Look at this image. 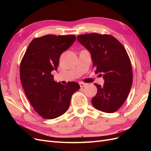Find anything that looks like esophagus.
Returning <instances> with one entry per match:
<instances>
[{
    "mask_svg": "<svg viewBox=\"0 0 151 151\" xmlns=\"http://www.w3.org/2000/svg\"><path fill=\"white\" fill-rule=\"evenodd\" d=\"M79 85H80L81 88H84V87H86V86H87V84L83 83H79Z\"/></svg>",
    "mask_w": 151,
    "mask_h": 151,
    "instance_id": "1",
    "label": "esophagus"
}]
</instances>
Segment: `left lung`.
Listing matches in <instances>:
<instances>
[{
  "mask_svg": "<svg viewBox=\"0 0 151 151\" xmlns=\"http://www.w3.org/2000/svg\"><path fill=\"white\" fill-rule=\"evenodd\" d=\"M77 41L91 53L95 72L101 73L103 86L94 84L97 94L91 99L93 106L105 113L117 111L124 103L132 85L130 60L126 50L115 37L91 33L78 35Z\"/></svg>",
  "mask_w": 151,
  "mask_h": 151,
  "instance_id": "1",
  "label": "left lung"
}]
</instances>
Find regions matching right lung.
I'll return each mask as SVG.
<instances>
[{"instance_id":"obj_1","label":"right lung","mask_w":151,"mask_h":151,"mask_svg":"<svg viewBox=\"0 0 151 151\" xmlns=\"http://www.w3.org/2000/svg\"><path fill=\"white\" fill-rule=\"evenodd\" d=\"M75 35H48L31 41L20 65V79L29 101L39 115L53 119L69 108L72 95L80 89L76 82L57 83L52 75L57 70L61 54L76 40Z\"/></svg>"}]
</instances>
